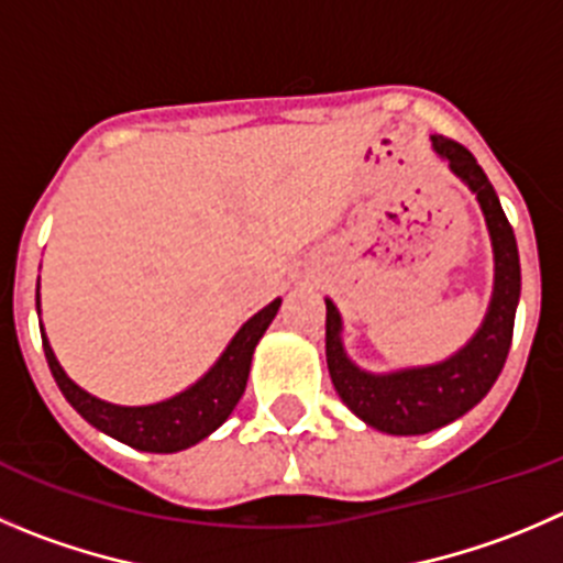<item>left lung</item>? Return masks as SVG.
I'll use <instances>...</instances> for the list:
<instances>
[{"instance_id": "8db88e82", "label": "left lung", "mask_w": 563, "mask_h": 563, "mask_svg": "<svg viewBox=\"0 0 563 563\" xmlns=\"http://www.w3.org/2000/svg\"><path fill=\"white\" fill-rule=\"evenodd\" d=\"M431 141L439 157H445L453 174L478 196L495 249V292L478 334L448 362L373 376L358 371L345 356L340 342V312L334 303L325 301V362L336 395L358 420L395 437L437 431L484 400L506 365L519 303L517 240L495 187L462 143L445 135H431Z\"/></svg>"}]
</instances>
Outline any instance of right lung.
I'll return each instance as SVG.
<instances>
[{"instance_id": "add662e5", "label": "right lung", "mask_w": 563, "mask_h": 563, "mask_svg": "<svg viewBox=\"0 0 563 563\" xmlns=\"http://www.w3.org/2000/svg\"><path fill=\"white\" fill-rule=\"evenodd\" d=\"M35 303L41 307V301ZM278 307H282V298H276V301L267 303L262 312H256L254 318L234 334V340L229 342L223 356L218 358L216 367H212L201 382H196L190 389L174 395V398L163 400V404L152 406H115L88 395L63 373V367L57 365L55 353H52L49 342H46V334L41 336H44L46 362H49V371L52 376H55L57 387H60V393L66 395L68 404H71L90 426L110 433L112 439L135 448V451L176 453L196 445V442H201L205 437H210V433L216 431L221 422H227V417L232 415V409L238 406V400L243 398L245 393V382H249L251 356H254L256 342L265 334L271 320L276 318Z\"/></svg>"}]
</instances>
